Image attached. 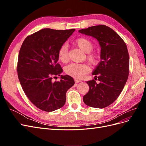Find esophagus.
<instances>
[{
	"label": "esophagus",
	"instance_id": "obj_1",
	"mask_svg": "<svg viewBox=\"0 0 146 146\" xmlns=\"http://www.w3.org/2000/svg\"><path fill=\"white\" fill-rule=\"evenodd\" d=\"M74 81H75V83H80V82H82L80 80H79V79H75Z\"/></svg>",
	"mask_w": 146,
	"mask_h": 146
}]
</instances>
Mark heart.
Listing matches in <instances>:
<instances>
[{
	"mask_svg": "<svg viewBox=\"0 0 146 146\" xmlns=\"http://www.w3.org/2000/svg\"><path fill=\"white\" fill-rule=\"evenodd\" d=\"M76 44L80 49L85 53H89L87 55L88 59L92 64H94L97 61V58L95 54H90V52L93 48V43L91 40L86 38H79L76 41ZM59 60L64 63L68 59V46L63 44L60 47L58 53ZM65 72L69 76L74 78H80L84 75L89 72L90 68L85 64L72 63L67 66L65 68Z\"/></svg>",
	"mask_w": 146,
	"mask_h": 146,
	"instance_id": "b5f03b06",
	"label": "heart"
}]
</instances>
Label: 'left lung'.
Here are the masks:
<instances>
[{"label":"left lung","mask_w":146,"mask_h":146,"mask_svg":"<svg viewBox=\"0 0 146 146\" xmlns=\"http://www.w3.org/2000/svg\"><path fill=\"white\" fill-rule=\"evenodd\" d=\"M78 32L96 39L101 48V61L92 73L96 76L95 80L86 82L90 90L83 96V102L91 107L105 108L117 99L128 79L129 55L127 46L116 32L104 25L92 26Z\"/></svg>","instance_id":"obj_1"}]
</instances>
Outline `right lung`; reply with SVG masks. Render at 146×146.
Masks as SVG:
<instances>
[{"instance_id": "1", "label": "right lung", "mask_w": 146, "mask_h": 146, "mask_svg": "<svg viewBox=\"0 0 146 146\" xmlns=\"http://www.w3.org/2000/svg\"><path fill=\"white\" fill-rule=\"evenodd\" d=\"M75 29L59 30L44 29L30 35L21 46L17 72L23 90L36 107L50 112L63 107L66 93L74 85L72 77L62 76L57 63L60 47ZM60 76L53 82L52 76Z\"/></svg>"}]
</instances>
